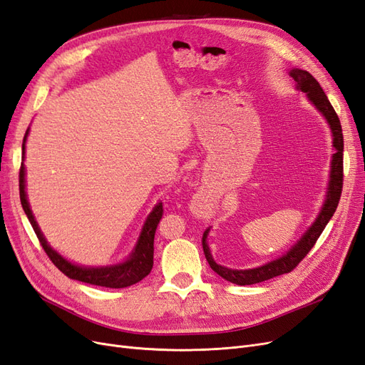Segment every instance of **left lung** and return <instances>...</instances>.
<instances>
[{"label": "left lung", "instance_id": "1", "mask_svg": "<svg viewBox=\"0 0 365 365\" xmlns=\"http://www.w3.org/2000/svg\"><path fill=\"white\" fill-rule=\"evenodd\" d=\"M289 76L295 81V88L298 91L306 93L309 102H311L319 113L323 114L326 118L327 125L330 128V132H332V146L334 152L332 153V161H330V173H329V185H327V192H326V200L324 204L319 210L318 216L312 222V225L309 227L303 236L298 239L295 244L286 251L283 256L279 259H274L268 263L262 264V267L257 268H251V269H231L227 267H222L215 262L212 252H210V247L207 244V236H208V230H205V233L202 236V248L205 259L208 262L212 269L219 274L220 277L235 283V284H254V283H260L264 280H269L272 277H277V275L291 272L298 263H300L306 254L312 250L315 245L317 239L319 235L323 233L324 227L330 220V217L334 216L335 210L338 207L339 197H341V190H342V150H344V138H342V129L339 118L335 113L334 106L330 105L327 96L324 94L323 88L319 86L315 77L304 70L300 68H292L289 71Z\"/></svg>", "mask_w": 365, "mask_h": 365}]
</instances>
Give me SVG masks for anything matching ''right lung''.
Masks as SVG:
<instances>
[{"instance_id":"1","label":"right lung","mask_w":365,"mask_h":365,"mask_svg":"<svg viewBox=\"0 0 365 365\" xmlns=\"http://www.w3.org/2000/svg\"><path fill=\"white\" fill-rule=\"evenodd\" d=\"M29 130L30 129L26 130L24 141H23V163H21V169H19V197H21V204H23L24 212L30 220V224L33 230H35L41 245L43 251L47 252L50 260L56 264L58 269H61L65 275H67V277L83 282V283L96 284V286H105V288H115V289L128 288V286L135 284L140 280L145 279L153 267V237H155V230L163 216V204L158 202L155 207H153L150 215L146 219L145 225L141 228V233L138 236L134 250H132L129 257L125 262L108 264V267H83V264H77L67 260L65 257H62L56 250L51 248L47 239L43 237L36 219L31 213V208L27 200L24 158H26V141H27Z\"/></svg>"}]
</instances>
